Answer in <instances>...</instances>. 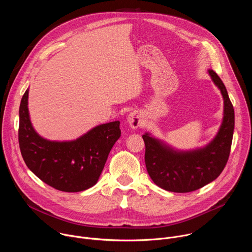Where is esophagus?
Segmentation results:
<instances>
[{
  "mask_svg": "<svg viewBox=\"0 0 252 252\" xmlns=\"http://www.w3.org/2000/svg\"><path fill=\"white\" fill-rule=\"evenodd\" d=\"M127 123L130 126V127L133 128V129H135L138 126H140L141 123H142V119H141L140 113H138V112H131V113H129L128 117H127Z\"/></svg>",
  "mask_w": 252,
  "mask_h": 252,
  "instance_id": "esophagus-1",
  "label": "esophagus"
}]
</instances>
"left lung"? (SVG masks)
<instances>
[{
    "instance_id": "8db88e82",
    "label": "left lung",
    "mask_w": 252,
    "mask_h": 252,
    "mask_svg": "<svg viewBox=\"0 0 252 252\" xmlns=\"http://www.w3.org/2000/svg\"><path fill=\"white\" fill-rule=\"evenodd\" d=\"M207 71L223 98L221 125L207 145L183 151L149 131L142 135L146 143L145 160L149 175L164 190L178 193L196 190L218 178L227 162L234 130V110L220 78L212 69Z\"/></svg>"
}]
</instances>
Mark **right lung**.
I'll use <instances>...</instances> for the list:
<instances>
[{"label":"right lung","instance_id":"obj_1","mask_svg":"<svg viewBox=\"0 0 252 252\" xmlns=\"http://www.w3.org/2000/svg\"><path fill=\"white\" fill-rule=\"evenodd\" d=\"M28 99L29 89L20 104L19 145L30 170L61 191L79 192L94 187L121 136L120 122L95 126L73 140H50L33 128Z\"/></svg>","mask_w":252,"mask_h":252}]
</instances>
